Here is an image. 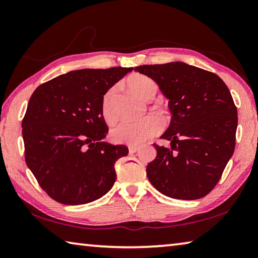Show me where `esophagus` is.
<instances>
[{"label":"esophagus","instance_id":"1","mask_svg":"<svg viewBox=\"0 0 258 258\" xmlns=\"http://www.w3.org/2000/svg\"><path fill=\"white\" fill-rule=\"evenodd\" d=\"M139 150V147L138 146H128V151L130 154H135Z\"/></svg>","mask_w":258,"mask_h":258}]
</instances>
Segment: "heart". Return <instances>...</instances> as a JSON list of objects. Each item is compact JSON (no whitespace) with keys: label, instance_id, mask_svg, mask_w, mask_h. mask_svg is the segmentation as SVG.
Masks as SVG:
<instances>
[{"label":"heart","instance_id":"heart-1","mask_svg":"<svg viewBox=\"0 0 258 258\" xmlns=\"http://www.w3.org/2000/svg\"><path fill=\"white\" fill-rule=\"evenodd\" d=\"M128 85L131 90L140 98L150 101L157 93L156 83L145 75H133L130 77ZM116 87H111L104 94L101 102V115L107 123L111 124L117 118L116 112ZM160 123L155 116H147L137 121L124 120L110 130V140L117 145L139 146L159 132Z\"/></svg>","mask_w":258,"mask_h":258}]
</instances>
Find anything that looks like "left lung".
<instances>
[{"label": "left lung", "instance_id": "obj_1", "mask_svg": "<svg viewBox=\"0 0 258 258\" xmlns=\"http://www.w3.org/2000/svg\"><path fill=\"white\" fill-rule=\"evenodd\" d=\"M134 71L158 84L172 112L160 137L171 143L154 145L157 156L147 166L150 183L171 198L205 197L234 151L238 112L228 86L216 74L182 61L143 64Z\"/></svg>", "mask_w": 258, "mask_h": 258}]
</instances>
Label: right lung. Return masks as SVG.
I'll return each instance as SVG.
<instances>
[{"label":"right lung","mask_w":258,"mask_h":258,"mask_svg":"<svg viewBox=\"0 0 258 258\" xmlns=\"http://www.w3.org/2000/svg\"><path fill=\"white\" fill-rule=\"evenodd\" d=\"M133 68L80 69L34 91L23 119L25 160L55 202L83 205L101 198L116 181L115 163L127 147L103 141V95Z\"/></svg>","instance_id":"right-lung-1"}]
</instances>
